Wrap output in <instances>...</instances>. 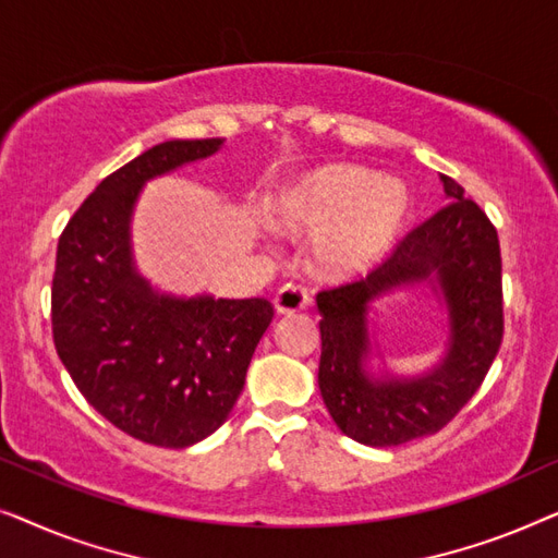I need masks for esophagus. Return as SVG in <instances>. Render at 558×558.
Listing matches in <instances>:
<instances>
[{
  "mask_svg": "<svg viewBox=\"0 0 558 558\" xmlns=\"http://www.w3.org/2000/svg\"><path fill=\"white\" fill-rule=\"evenodd\" d=\"M310 304V294L307 289L296 287V284H287L281 287L277 294H274V310L279 315H292V312H300Z\"/></svg>",
  "mask_w": 558,
  "mask_h": 558,
  "instance_id": "34e87169",
  "label": "esophagus"
}]
</instances>
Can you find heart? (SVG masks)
Returning <instances> with one entry per match:
<instances>
[{
  "label": "heart",
  "instance_id": "heart-1",
  "mask_svg": "<svg viewBox=\"0 0 558 558\" xmlns=\"http://www.w3.org/2000/svg\"><path fill=\"white\" fill-rule=\"evenodd\" d=\"M414 197L401 180L361 165L332 162L296 174L271 197L274 231L312 241V266L350 279L384 262L407 231Z\"/></svg>",
  "mask_w": 558,
  "mask_h": 558
}]
</instances>
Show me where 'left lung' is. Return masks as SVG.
Masks as SVG:
<instances>
[{
    "label": "left lung",
    "mask_w": 558,
    "mask_h": 558,
    "mask_svg": "<svg viewBox=\"0 0 558 558\" xmlns=\"http://www.w3.org/2000/svg\"><path fill=\"white\" fill-rule=\"evenodd\" d=\"M447 205L414 228L393 256L353 284L317 294V384L332 422L368 447H396L439 432L483 384L502 340L498 231L477 203L445 178ZM429 286L448 312L438 363L414 377L385 365L372 338V304L403 288Z\"/></svg>",
    "instance_id": "obj_1"
}]
</instances>
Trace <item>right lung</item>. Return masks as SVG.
Segmentation results:
<instances>
[{"label": "right lung", "instance_id": "right-lung-1", "mask_svg": "<svg viewBox=\"0 0 558 558\" xmlns=\"http://www.w3.org/2000/svg\"><path fill=\"white\" fill-rule=\"evenodd\" d=\"M223 140H170L109 174L58 241L52 340L73 384L129 437L182 449L231 416L274 317L271 302L180 296L136 269L132 218L149 180L216 155Z\"/></svg>", "mask_w": 558, "mask_h": 558}]
</instances>
